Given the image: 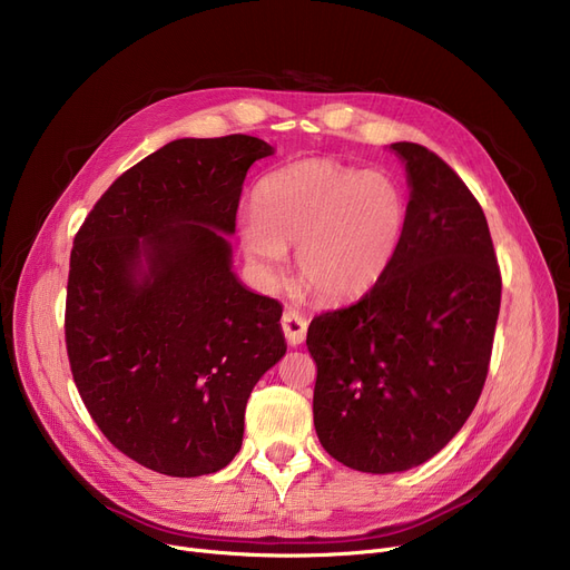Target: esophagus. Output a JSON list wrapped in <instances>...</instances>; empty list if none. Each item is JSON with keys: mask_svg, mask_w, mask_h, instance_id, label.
<instances>
[{"mask_svg": "<svg viewBox=\"0 0 570 570\" xmlns=\"http://www.w3.org/2000/svg\"><path fill=\"white\" fill-rule=\"evenodd\" d=\"M282 331H284V337L291 346L303 344L305 337H307V318L301 312L286 309L282 314Z\"/></svg>", "mask_w": 570, "mask_h": 570, "instance_id": "1", "label": "esophagus"}]
</instances>
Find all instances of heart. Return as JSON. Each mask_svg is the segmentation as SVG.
<instances>
[{"label":"heart","instance_id":"heart-1","mask_svg":"<svg viewBox=\"0 0 570 570\" xmlns=\"http://www.w3.org/2000/svg\"><path fill=\"white\" fill-rule=\"evenodd\" d=\"M406 219L409 198L395 175L301 159L258 179L239 237L265 282L279 275L284 249L295 245L297 282L321 301H346L391 267Z\"/></svg>","mask_w":570,"mask_h":570}]
</instances>
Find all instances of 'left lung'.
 Listing matches in <instances>:
<instances>
[{"mask_svg": "<svg viewBox=\"0 0 570 570\" xmlns=\"http://www.w3.org/2000/svg\"><path fill=\"white\" fill-rule=\"evenodd\" d=\"M409 175L402 245L361 301L314 316V428L344 466L395 473L434 458L490 370L501 273L483 207L432 149L393 142Z\"/></svg>", "mask_w": 570, "mask_h": 570, "instance_id": "left-lung-1", "label": "left lung"}]
</instances>
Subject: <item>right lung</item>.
<instances>
[{
	"mask_svg": "<svg viewBox=\"0 0 570 570\" xmlns=\"http://www.w3.org/2000/svg\"><path fill=\"white\" fill-rule=\"evenodd\" d=\"M233 134L179 138L119 175L76 233L65 335L78 393L134 462L194 478L239 451L258 379L286 353L282 305L230 269L254 161Z\"/></svg>",
	"mask_w": 570,
	"mask_h": 570,
	"instance_id": "obj_1",
	"label": "right lung"
}]
</instances>
